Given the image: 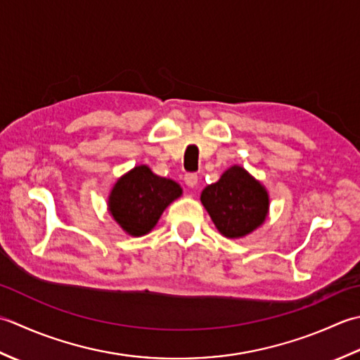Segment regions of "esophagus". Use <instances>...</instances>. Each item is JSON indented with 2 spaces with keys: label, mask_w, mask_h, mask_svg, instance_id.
I'll list each match as a JSON object with an SVG mask.
<instances>
[{
  "label": "esophagus",
  "mask_w": 360,
  "mask_h": 360,
  "mask_svg": "<svg viewBox=\"0 0 360 360\" xmlns=\"http://www.w3.org/2000/svg\"><path fill=\"white\" fill-rule=\"evenodd\" d=\"M197 180H199V177H197V174H194V172H189L185 175V183L189 188H195Z\"/></svg>",
  "instance_id": "esophagus-1"
}]
</instances>
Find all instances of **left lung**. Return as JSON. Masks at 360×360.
Wrapping results in <instances>:
<instances>
[{"label":"left lung","mask_w":360,"mask_h":360,"mask_svg":"<svg viewBox=\"0 0 360 360\" xmlns=\"http://www.w3.org/2000/svg\"><path fill=\"white\" fill-rule=\"evenodd\" d=\"M200 202L225 238H244L266 221L269 194L244 167L231 166L202 191Z\"/></svg>","instance_id":"obj_1"}]
</instances>
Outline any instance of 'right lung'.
<instances>
[{
    "label": "right lung",
    "mask_w": 360,
    "mask_h": 360,
    "mask_svg": "<svg viewBox=\"0 0 360 360\" xmlns=\"http://www.w3.org/2000/svg\"><path fill=\"white\" fill-rule=\"evenodd\" d=\"M181 195L179 183L158 177L148 166H135L115 183L108 211L130 236H143L157 225L167 205Z\"/></svg>",
    "instance_id": "add662e5"
}]
</instances>
